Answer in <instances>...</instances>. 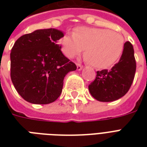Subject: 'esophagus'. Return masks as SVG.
<instances>
[{
	"mask_svg": "<svg viewBox=\"0 0 147 147\" xmlns=\"http://www.w3.org/2000/svg\"><path fill=\"white\" fill-rule=\"evenodd\" d=\"M82 65L81 64H79V63H77V70H78V71H80V70H82Z\"/></svg>",
	"mask_w": 147,
	"mask_h": 147,
	"instance_id": "1",
	"label": "esophagus"
}]
</instances>
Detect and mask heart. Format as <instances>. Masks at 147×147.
<instances>
[{
	"label": "heart",
	"mask_w": 147,
	"mask_h": 147,
	"mask_svg": "<svg viewBox=\"0 0 147 147\" xmlns=\"http://www.w3.org/2000/svg\"><path fill=\"white\" fill-rule=\"evenodd\" d=\"M62 52L73 59L85 50V58L92 66L105 69L118 60L124 48V38L121 33L107 29L80 26L72 36L65 35L61 40Z\"/></svg>",
	"instance_id": "b5f03b06"
}]
</instances>
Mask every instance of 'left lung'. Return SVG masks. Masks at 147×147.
<instances>
[{
  "label": "left lung",
  "mask_w": 147,
  "mask_h": 147,
  "mask_svg": "<svg viewBox=\"0 0 147 147\" xmlns=\"http://www.w3.org/2000/svg\"><path fill=\"white\" fill-rule=\"evenodd\" d=\"M136 60L133 45L124 43L121 57L111 70L97 71L96 78L88 85V89L96 100L102 102L116 100L127 94L132 85L136 72Z\"/></svg>",
  "instance_id": "8db88e82"
}]
</instances>
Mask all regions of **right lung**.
I'll return each instance as SVG.
<instances>
[{"instance_id":"right-lung-1","label":"right lung","mask_w":147,"mask_h":147,"mask_svg":"<svg viewBox=\"0 0 147 147\" xmlns=\"http://www.w3.org/2000/svg\"><path fill=\"white\" fill-rule=\"evenodd\" d=\"M63 36L55 29L37 30L15 42L10 53V78L26 101L36 105L55 101L62 93L65 76L77 69L58 44Z\"/></svg>"}]
</instances>
